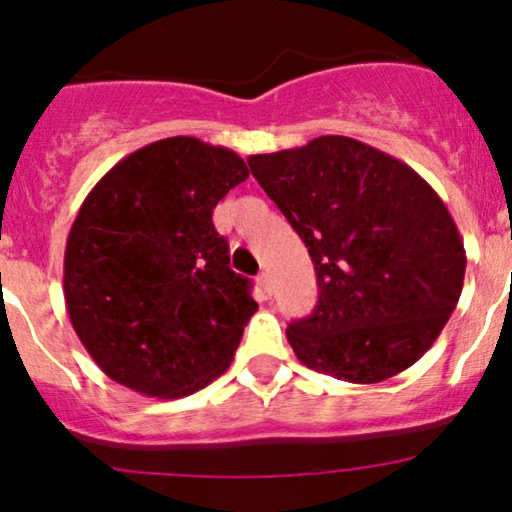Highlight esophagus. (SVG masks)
<instances>
[{
  "label": "esophagus",
  "instance_id": "1",
  "mask_svg": "<svg viewBox=\"0 0 512 512\" xmlns=\"http://www.w3.org/2000/svg\"><path fill=\"white\" fill-rule=\"evenodd\" d=\"M257 284H260V289L267 293V296L272 293V279H269L267 272H262L260 276H257Z\"/></svg>",
  "mask_w": 512,
  "mask_h": 512
}]
</instances>
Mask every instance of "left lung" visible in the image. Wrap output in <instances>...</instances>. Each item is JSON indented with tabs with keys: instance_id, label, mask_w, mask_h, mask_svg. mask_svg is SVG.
Wrapping results in <instances>:
<instances>
[{
	"instance_id": "obj_1",
	"label": "left lung",
	"mask_w": 512,
	"mask_h": 512,
	"mask_svg": "<svg viewBox=\"0 0 512 512\" xmlns=\"http://www.w3.org/2000/svg\"><path fill=\"white\" fill-rule=\"evenodd\" d=\"M248 163L315 264V310L286 330L298 361L356 385L414 366L450 320L467 267L438 192L399 158L339 134Z\"/></svg>"
}]
</instances>
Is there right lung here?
<instances>
[{
    "label": "right lung",
    "mask_w": 512,
    "mask_h": 512,
    "mask_svg": "<svg viewBox=\"0 0 512 512\" xmlns=\"http://www.w3.org/2000/svg\"><path fill=\"white\" fill-rule=\"evenodd\" d=\"M248 175L236 151L168 137L88 192L64 248V301L110 380L178 399L231 366L257 303L211 211Z\"/></svg>",
    "instance_id": "right-lung-1"
}]
</instances>
